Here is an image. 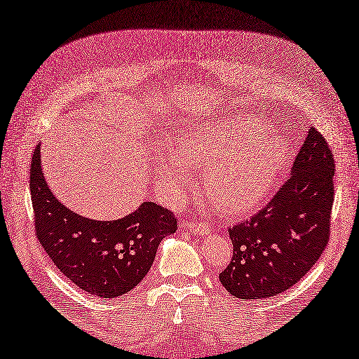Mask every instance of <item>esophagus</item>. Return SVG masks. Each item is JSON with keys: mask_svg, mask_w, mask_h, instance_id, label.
<instances>
[{"mask_svg": "<svg viewBox=\"0 0 359 359\" xmlns=\"http://www.w3.org/2000/svg\"><path fill=\"white\" fill-rule=\"evenodd\" d=\"M184 227L189 229L192 233H200V235H208L210 233V225L206 222H196L192 219H187L184 222Z\"/></svg>", "mask_w": 359, "mask_h": 359, "instance_id": "esophagus-1", "label": "esophagus"}]
</instances>
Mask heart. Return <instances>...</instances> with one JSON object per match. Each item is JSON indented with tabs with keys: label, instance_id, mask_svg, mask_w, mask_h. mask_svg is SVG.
<instances>
[{
	"label": "heart",
	"instance_id": "heart-1",
	"mask_svg": "<svg viewBox=\"0 0 359 359\" xmlns=\"http://www.w3.org/2000/svg\"><path fill=\"white\" fill-rule=\"evenodd\" d=\"M175 153L157 151L156 167L173 194L192 186L189 168L203 170L206 196L217 208L249 212L266 202L287 159L284 138L260 118L230 115L194 126L175 142Z\"/></svg>",
	"mask_w": 359,
	"mask_h": 359
}]
</instances>
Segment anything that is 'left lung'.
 <instances>
[{"instance_id": "1", "label": "left lung", "mask_w": 359, "mask_h": 359, "mask_svg": "<svg viewBox=\"0 0 359 359\" xmlns=\"http://www.w3.org/2000/svg\"><path fill=\"white\" fill-rule=\"evenodd\" d=\"M334 167L328 142L309 129L292 175L271 202L229 230L233 255L219 279L230 294L250 301L276 297L316 265L330 241Z\"/></svg>"}]
</instances>
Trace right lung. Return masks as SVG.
Returning a JSON list of instances; mask_svg holds the SVG:
<instances>
[{"label":"right lung","mask_w":359,"mask_h":359,"mask_svg":"<svg viewBox=\"0 0 359 359\" xmlns=\"http://www.w3.org/2000/svg\"><path fill=\"white\" fill-rule=\"evenodd\" d=\"M29 191L41 246L66 278L91 294L116 298L140 284L156 250L178 229L173 212L153 202L116 221H93L66 208L48 189L41 144L31 159Z\"/></svg>","instance_id":"obj_1"}]
</instances>
